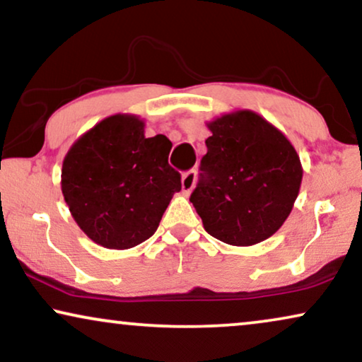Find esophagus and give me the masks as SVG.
<instances>
[{
    "label": "esophagus",
    "mask_w": 362,
    "mask_h": 362,
    "mask_svg": "<svg viewBox=\"0 0 362 362\" xmlns=\"http://www.w3.org/2000/svg\"><path fill=\"white\" fill-rule=\"evenodd\" d=\"M196 180H197V173L194 170L191 171H186L185 175L181 177V187H182V192L185 194H189L192 191V187L196 185Z\"/></svg>",
    "instance_id": "esophagus-1"
}]
</instances>
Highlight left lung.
<instances>
[{
  "label": "left lung",
  "instance_id": "left-lung-1",
  "mask_svg": "<svg viewBox=\"0 0 362 362\" xmlns=\"http://www.w3.org/2000/svg\"><path fill=\"white\" fill-rule=\"evenodd\" d=\"M212 135L189 201L207 234L229 245L269 239L300 192L303 168L288 138L264 117L237 110L207 123Z\"/></svg>",
  "mask_w": 362,
  "mask_h": 362
}]
</instances>
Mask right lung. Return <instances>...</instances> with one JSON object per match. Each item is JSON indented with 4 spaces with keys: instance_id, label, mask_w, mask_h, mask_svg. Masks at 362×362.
<instances>
[{
    "instance_id": "right-lung-1",
    "label": "right lung",
    "mask_w": 362,
    "mask_h": 362,
    "mask_svg": "<svg viewBox=\"0 0 362 362\" xmlns=\"http://www.w3.org/2000/svg\"><path fill=\"white\" fill-rule=\"evenodd\" d=\"M171 141L145 136L130 113L103 118L71 146L61 187L69 211L88 239L105 249H132L155 234L163 212L181 191L168 165Z\"/></svg>"
}]
</instances>
